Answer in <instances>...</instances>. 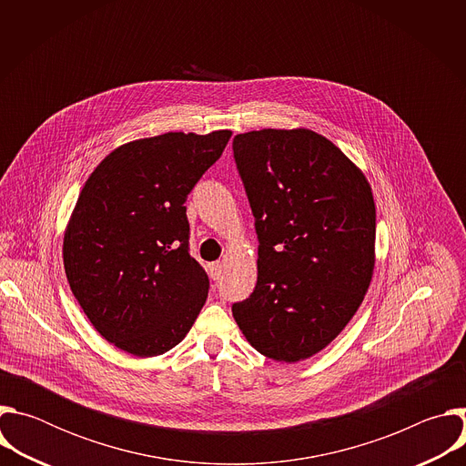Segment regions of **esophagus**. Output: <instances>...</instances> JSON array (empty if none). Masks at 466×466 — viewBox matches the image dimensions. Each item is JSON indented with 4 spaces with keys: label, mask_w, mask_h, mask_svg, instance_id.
I'll return each instance as SVG.
<instances>
[{
    "label": "esophagus",
    "mask_w": 466,
    "mask_h": 466,
    "mask_svg": "<svg viewBox=\"0 0 466 466\" xmlns=\"http://www.w3.org/2000/svg\"><path fill=\"white\" fill-rule=\"evenodd\" d=\"M208 273H210L212 280H219V279H221V273H223V265H221V261L210 263V268H208Z\"/></svg>",
    "instance_id": "esophagus-1"
}]
</instances>
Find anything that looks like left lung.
<instances>
[{
    "mask_svg": "<svg viewBox=\"0 0 466 466\" xmlns=\"http://www.w3.org/2000/svg\"><path fill=\"white\" fill-rule=\"evenodd\" d=\"M234 160L258 234V280L232 306L247 341L295 363L334 341L374 269L376 207L365 175L308 128L238 135Z\"/></svg>",
    "mask_w": 466,
    "mask_h": 466,
    "instance_id": "1",
    "label": "left lung"
}]
</instances>
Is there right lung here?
I'll return each instance as SVG.
<instances>
[{"label":"right lung","instance_id":"1","mask_svg":"<svg viewBox=\"0 0 466 466\" xmlns=\"http://www.w3.org/2000/svg\"><path fill=\"white\" fill-rule=\"evenodd\" d=\"M230 130L166 132L114 149L88 177L64 234V269L94 328L140 358L177 347L208 297L189 256L186 198Z\"/></svg>","mask_w":466,"mask_h":466}]
</instances>
